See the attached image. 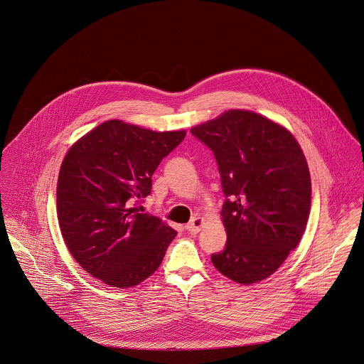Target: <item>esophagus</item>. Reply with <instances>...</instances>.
I'll return each mask as SVG.
<instances>
[{
    "label": "esophagus",
    "mask_w": 364,
    "mask_h": 364,
    "mask_svg": "<svg viewBox=\"0 0 364 364\" xmlns=\"http://www.w3.org/2000/svg\"><path fill=\"white\" fill-rule=\"evenodd\" d=\"M202 225H203V219L202 218H194L187 226V232H190L191 235H197L201 230Z\"/></svg>",
    "instance_id": "1"
}]
</instances>
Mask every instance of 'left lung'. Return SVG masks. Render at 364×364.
<instances>
[{
  "mask_svg": "<svg viewBox=\"0 0 364 364\" xmlns=\"http://www.w3.org/2000/svg\"><path fill=\"white\" fill-rule=\"evenodd\" d=\"M218 162L228 242L212 254L226 278L251 284L271 277L300 242L310 215L311 178L296 138L277 122L229 110L193 127Z\"/></svg>",
  "mask_w": 364,
  "mask_h": 364,
  "instance_id": "8db88e82",
  "label": "left lung"
}]
</instances>
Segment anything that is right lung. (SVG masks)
<instances>
[{
    "label": "right lung",
    "mask_w": 364,
    "mask_h": 364,
    "mask_svg": "<svg viewBox=\"0 0 364 364\" xmlns=\"http://www.w3.org/2000/svg\"><path fill=\"white\" fill-rule=\"evenodd\" d=\"M186 136L122 120L97 125L67 152L57 183V216L68 251L106 284L132 287L162 264L177 232L144 213L152 174Z\"/></svg>",
    "instance_id": "add662e5"
}]
</instances>
